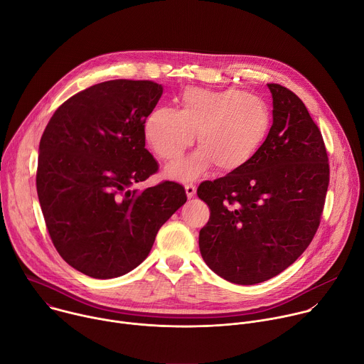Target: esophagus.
<instances>
[{
	"label": "esophagus",
	"mask_w": 364,
	"mask_h": 364,
	"mask_svg": "<svg viewBox=\"0 0 364 364\" xmlns=\"http://www.w3.org/2000/svg\"><path fill=\"white\" fill-rule=\"evenodd\" d=\"M184 188H186V194L188 198H191L196 194V186L193 183H186Z\"/></svg>",
	"instance_id": "obj_1"
}]
</instances>
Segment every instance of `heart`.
Wrapping results in <instances>:
<instances>
[{"instance_id": "1", "label": "heart", "mask_w": 364, "mask_h": 364, "mask_svg": "<svg viewBox=\"0 0 364 364\" xmlns=\"http://www.w3.org/2000/svg\"><path fill=\"white\" fill-rule=\"evenodd\" d=\"M271 131L267 103L245 90L220 92L188 87L181 109L157 108L144 122V136L159 159L176 161L194 142L200 146L181 163L168 167L176 178H191L213 164L220 173L247 166L265 145Z\"/></svg>"}]
</instances>
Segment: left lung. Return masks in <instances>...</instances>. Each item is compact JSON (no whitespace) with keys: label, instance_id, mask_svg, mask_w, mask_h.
<instances>
[{"label":"left lung","instance_id":"8db88e82","mask_svg":"<svg viewBox=\"0 0 364 364\" xmlns=\"http://www.w3.org/2000/svg\"><path fill=\"white\" fill-rule=\"evenodd\" d=\"M268 87L274 122L262 149L197 188L210 210L198 235L201 256L239 285L268 281L296 261L320 226L330 183L324 139L304 102L285 86Z\"/></svg>","mask_w":364,"mask_h":364}]
</instances>
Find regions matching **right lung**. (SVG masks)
I'll return each mask as SVG.
<instances>
[{
    "label": "right lung",
    "instance_id": "add662e5",
    "mask_svg": "<svg viewBox=\"0 0 364 364\" xmlns=\"http://www.w3.org/2000/svg\"><path fill=\"white\" fill-rule=\"evenodd\" d=\"M161 95L152 80L93 85L63 102L41 135L36 186L46 228L59 255L87 277L136 268L187 200L174 181L134 188L159 171L144 122Z\"/></svg>",
    "mask_w": 364,
    "mask_h": 364
}]
</instances>
